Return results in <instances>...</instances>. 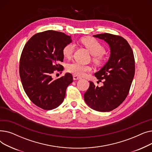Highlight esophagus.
Listing matches in <instances>:
<instances>
[{
	"instance_id": "1",
	"label": "esophagus",
	"mask_w": 152,
	"mask_h": 152,
	"mask_svg": "<svg viewBox=\"0 0 152 152\" xmlns=\"http://www.w3.org/2000/svg\"><path fill=\"white\" fill-rule=\"evenodd\" d=\"M81 79V77L77 76L76 75H74L73 76V79H74V80H78V79Z\"/></svg>"
}]
</instances>
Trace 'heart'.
<instances>
[{
	"instance_id": "b5f03b06",
	"label": "heart",
	"mask_w": 152,
	"mask_h": 152,
	"mask_svg": "<svg viewBox=\"0 0 152 152\" xmlns=\"http://www.w3.org/2000/svg\"><path fill=\"white\" fill-rule=\"evenodd\" d=\"M81 42L85 46L93 55L92 60L94 63L100 64L103 59V55L105 53V49L98 40L91 37H85L81 39ZM75 50V44L68 43L63 47L62 54L66 58H70ZM66 70L72 74L77 76H83L87 72L91 70V67L87 65L73 62L68 64Z\"/></svg>"
}]
</instances>
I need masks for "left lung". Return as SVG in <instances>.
I'll use <instances>...</instances> for the list:
<instances>
[{"label": "left lung", "instance_id": "left-lung-1", "mask_svg": "<svg viewBox=\"0 0 152 152\" xmlns=\"http://www.w3.org/2000/svg\"><path fill=\"white\" fill-rule=\"evenodd\" d=\"M103 39L110 47L108 62L95 73L103 86L90 82L84 98L87 105L101 112L110 111L120 105L129 94L135 74V60L129 43L120 36L103 33L93 36Z\"/></svg>", "mask_w": 152, "mask_h": 152}]
</instances>
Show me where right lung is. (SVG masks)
Instances as JSON below:
<instances>
[{
    "label": "right lung",
    "instance_id": "1",
    "mask_svg": "<svg viewBox=\"0 0 152 152\" xmlns=\"http://www.w3.org/2000/svg\"><path fill=\"white\" fill-rule=\"evenodd\" d=\"M71 41V36L48 30L32 36L23 48L19 66L21 81L29 99L39 108H56L65 99L73 76L68 73L53 80L52 75L62 69V49Z\"/></svg>",
    "mask_w": 152,
    "mask_h": 152
}]
</instances>
